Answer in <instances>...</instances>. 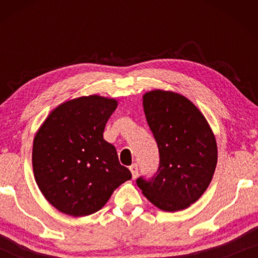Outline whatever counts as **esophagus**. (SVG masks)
I'll use <instances>...</instances> for the list:
<instances>
[{"mask_svg":"<svg viewBox=\"0 0 258 258\" xmlns=\"http://www.w3.org/2000/svg\"><path fill=\"white\" fill-rule=\"evenodd\" d=\"M129 169H130V171H132L133 178H136V176L139 175V165H137L136 163H134V164L130 165Z\"/></svg>","mask_w":258,"mask_h":258,"instance_id":"1","label":"esophagus"}]
</instances>
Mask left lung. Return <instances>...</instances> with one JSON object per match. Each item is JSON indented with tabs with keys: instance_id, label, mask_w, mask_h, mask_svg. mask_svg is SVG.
<instances>
[{
	"instance_id": "obj_1",
	"label": "left lung",
	"mask_w": 258,
	"mask_h": 258,
	"mask_svg": "<svg viewBox=\"0 0 258 258\" xmlns=\"http://www.w3.org/2000/svg\"><path fill=\"white\" fill-rule=\"evenodd\" d=\"M144 114L157 143L160 163L151 177L140 176L143 195L164 211L195 203L217 163L214 134L201 111L182 95L154 90L143 96Z\"/></svg>"
}]
</instances>
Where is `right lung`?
<instances>
[{"mask_svg": "<svg viewBox=\"0 0 258 258\" xmlns=\"http://www.w3.org/2000/svg\"><path fill=\"white\" fill-rule=\"evenodd\" d=\"M117 102L93 95L54 109L34 139L33 168L38 188L56 209L72 216L96 213L132 178L117 151L103 139Z\"/></svg>", "mask_w": 258, "mask_h": 258, "instance_id": "right-lung-1", "label": "right lung"}]
</instances>
